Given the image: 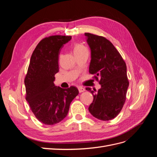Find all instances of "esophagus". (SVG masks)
<instances>
[{
	"label": "esophagus",
	"mask_w": 157,
	"mask_h": 157,
	"mask_svg": "<svg viewBox=\"0 0 157 157\" xmlns=\"http://www.w3.org/2000/svg\"><path fill=\"white\" fill-rule=\"evenodd\" d=\"M78 89L79 92H83L84 91H85V88H83L82 86H78Z\"/></svg>",
	"instance_id": "obj_1"
}]
</instances>
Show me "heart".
<instances>
[{"label": "heart", "instance_id": "b5f03b06", "mask_svg": "<svg viewBox=\"0 0 157 157\" xmlns=\"http://www.w3.org/2000/svg\"><path fill=\"white\" fill-rule=\"evenodd\" d=\"M87 50L86 46H84L83 44L80 43H76L73 46V52L74 54H77L80 52Z\"/></svg>", "mask_w": 157, "mask_h": 157}]
</instances>
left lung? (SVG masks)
<instances>
[{
	"label": "left lung",
	"instance_id": "1",
	"mask_svg": "<svg viewBox=\"0 0 157 157\" xmlns=\"http://www.w3.org/2000/svg\"><path fill=\"white\" fill-rule=\"evenodd\" d=\"M91 50L89 73L101 84L97 93L87 87L94 96L88 107L92 115L101 121L115 118L124 106L129 86L126 65L118 51L106 38L85 33ZM101 79L99 81L98 78Z\"/></svg>",
	"mask_w": 157,
	"mask_h": 157
}]
</instances>
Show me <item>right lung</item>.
Here are the masks:
<instances>
[{
  "label": "right lung",
  "mask_w": 157,
  "mask_h": 157,
  "mask_svg": "<svg viewBox=\"0 0 157 157\" xmlns=\"http://www.w3.org/2000/svg\"><path fill=\"white\" fill-rule=\"evenodd\" d=\"M71 36L52 35L42 39L33 51L25 77V99L35 117L46 125H54L67 115L77 87L63 89L55 86L59 71V55Z\"/></svg>",
  "instance_id": "right-lung-1"
}]
</instances>
